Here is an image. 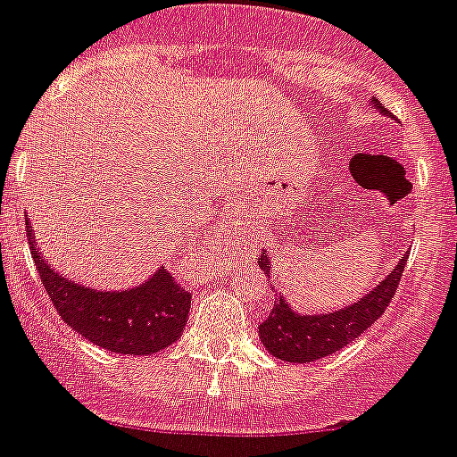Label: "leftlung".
I'll return each mask as SVG.
<instances>
[{
  "label": "left lung",
  "mask_w": 457,
  "mask_h": 457,
  "mask_svg": "<svg viewBox=\"0 0 457 457\" xmlns=\"http://www.w3.org/2000/svg\"><path fill=\"white\" fill-rule=\"evenodd\" d=\"M370 105L377 112L388 114V110L377 98H370ZM407 257L410 253H404L395 262V267L370 292L338 311L301 312L273 289L278 299L273 301L267 320L257 327L262 345L267 347L269 354L287 363H311V361L336 354L338 349L359 338L361 333L384 315L386 305L394 299ZM260 269L271 278L273 264L269 251L262 253Z\"/></svg>",
  "instance_id": "left-lung-1"
}]
</instances>
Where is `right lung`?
<instances>
[{
  "label": "right lung",
  "mask_w": 457,
  "mask_h": 457,
  "mask_svg": "<svg viewBox=\"0 0 457 457\" xmlns=\"http://www.w3.org/2000/svg\"><path fill=\"white\" fill-rule=\"evenodd\" d=\"M31 257L62 320L82 338L114 354L146 356L181 338L190 311V292L174 283L165 269L124 289L82 285L59 273L43 257L27 220Z\"/></svg>",
  "instance_id": "right-lung-1"
}]
</instances>
